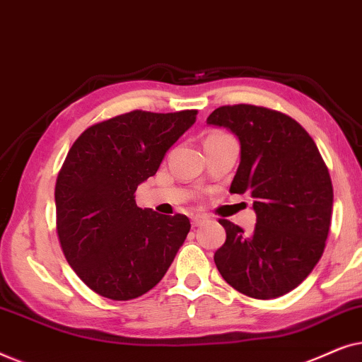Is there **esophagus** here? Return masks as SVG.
<instances>
[{"mask_svg": "<svg viewBox=\"0 0 362 362\" xmlns=\"http://www.w3.org/2000/svg\"><path fill=\"white\" fill-rule=\"evenodd\" d=\"M207 219L204 216H192L191 217V224H192V227H199V226H202L204 224Z\"/></svg>", "mask_w": 362, "mask_h": 362, "instance_id": "34e87169", "label": "esophagus"}]
</instances>
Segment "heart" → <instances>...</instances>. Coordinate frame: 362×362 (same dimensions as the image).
<instances>
[{"instance_id":"1","label":"heart","mask_w":362,"mask_h":362,"mask_svg":"<svg viewBox=\"0 0 362 362\" xmlns=\"http://www.w3.org/2000/svg\"><path fill=\"white\" fill-rule=\"evenodd\" d=\"M214 135H221V133H214ZM212 136V135H211Z\"/></svg>"}]
</instances>
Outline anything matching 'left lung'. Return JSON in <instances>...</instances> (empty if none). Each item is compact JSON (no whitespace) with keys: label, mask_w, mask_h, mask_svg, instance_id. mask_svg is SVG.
Wrapping results in <instances>:
<instances>
[{"label":"left lung","mask_w":362,"mask_h":362,"mask_svg":"<svg viewBox=\"0 0 362 362\" xmlns=\"http://www.w3.org/2000/svg\"><path fill=\"white\" fill-rule=\"evenodd\" d=\"M240 141L230 192L254 199L257 224L245 234L221 219L226 242L214 254L232 288L270 300L296 288L318 264L328 239L333 185L311 138L285 113L265 107L224 105L207 117Z\"/></svg>","instance_id":"8db88e82"}]
</instances>
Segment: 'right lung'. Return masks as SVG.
<instances>
[{
  "mask_svg": "<svg viewBox=\"0 0 362 362\" xmlns=\"http://www.w3.org/2000/svg\"><path fill=\"white\" fill-rule=\"evenodd\" d=\"M196 115L133 110L88 127L69 150L54 192L57 235L69 265L100 296L146 293L185 242L189 219L141 209L135 191Z\"/></svg>",
  "mask_w": 362,
  "mask_h": 362,
  "instance_id": "obj_1",
  "label": "right lung"
}]
</instances>
